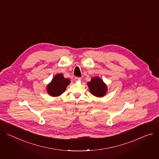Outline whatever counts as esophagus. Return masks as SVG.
<instances>
[{"label":"esophagus","instance_id":"34e87169","mask_svg":"<svg viewBox=\"0 0 159 159\" xmlns=\"http://www.w3.org/2000/svg\"><path fill=\"white\" fill-rule=\"evenodd\" d=\"M74 80H75V81H79V80H81V78L80 77H75Z\"/></svg>","mask_w":159,"mask_h":159}]
</instances>
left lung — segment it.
I'll return each instance as SVG.
<instances>
[{"label":"left lung","mask_w":159,"mask_h":159,"mask_svg":"<svg viewBox=\"0 0 159 159\" xmlns=\"http://www.w3.org/2000/svg\"><path fill=\"white\" fill-rule=\"evenodd\" d=\"M87 85L90 93L96 97H103L107 91L106 84L98 77H93L91 80L87 83Z\"/></svg>","instance_id":"1"}]
</instances>
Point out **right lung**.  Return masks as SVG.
I'll use <instances>...</instances> for the list:
<instances>
[{
    "instance_id": "obj_1",
    "label": "right lung",
    "mask_w": 159,
    "mask_h": 159,
    "mask_svg": "<svg viewBox=\"0 0 159 159\" xmlns=\"http://www.w3.org/2000/svg\"><path fill=\"white\" fill-rule=\"evenodd\" d=\"M70 83L69 79H66L63 74H57L47 87V93L53 97L60 96L65 92L66 87Z\"/></svg>"
}]
</instances>
